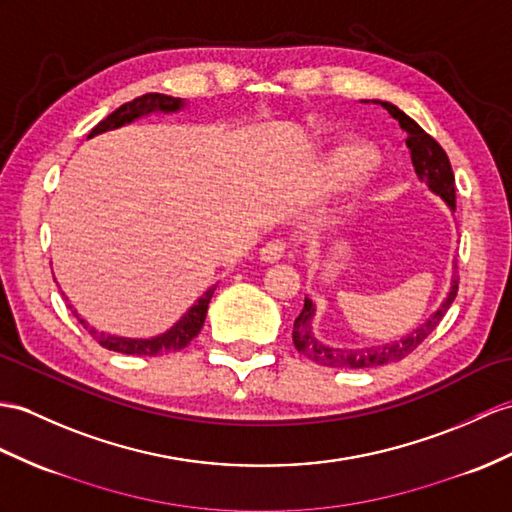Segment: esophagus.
Instances as JSON below:
<instances>
[{
  "instance_id": "esophagus-1",
  "label": "esophagus",
  "mask_w": 512,
  "mask_h": 512,
  "mask_svg": "<svg viewBox=\"0 0 512 512\" xmlns=\"http://www.w3.org/2000/svg\"><path fill=\"white\" fill-rule=\"evenodd\" d=\"M284 254H286V243L280 239H273L260 249V260H263V263H278Z\"/></svg>"
}]
</instances>
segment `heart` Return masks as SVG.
Wrapping results in <instances>:
<instances>
[{
	"mask_svg": "<svg viewBox=\"0 0 512 512\" xmlns=\"http://www.w3.org/2000/svg\"><path fill=\"white\" fill-rule=\"evenodd\" d=\"M376 162V152L363 143H339L330 147L313 167L299 178V189L310 197L343 191Z\"/></svg>",
	"mask_w": 512,
	"mask_h": 512,
	"instance_id": "heart-1",
	"label": "heart"
}]
</instances>
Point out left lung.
<instances>
[{
  "label": "left lung",
  "instance_id": "left-lung-1",
  "mask_svg": "<svg viewBox=\"0 0 512 512\" xmlns=\"http://www.w3.org/2000/svg\"><path fill=\"white\" fill-rule=\"evenodd\" d=\"M373 104H380L406 132V147L410 152V160H413L417 178L426 184L434 195H439L447 206L456 210L454 171L450 165V158H447V154L443 152V147L436 143L415 119H410L404 110L393 106L391 102L373 99ZM456 293H458V276H454L450 293H447V297L443 299V304L436 308V313H432L419 328L406 334L400 341L371 345V347H332L328 343H323L321 339H317L313 332L315 304L310 302L308 297H304L302 313L297 315L293 323L295 350L299 354H304L306 358L315 360L317 365L332 367V369H371L386 363H395V360H402L410 352H415L417 347L428 339V334H432V330L439 326V321L445 317L447 308L452 306Z\"/></svg>",
  "mask_w": 512,
  "mask_h": 512
}]
</instances>
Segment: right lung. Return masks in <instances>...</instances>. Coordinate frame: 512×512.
I'll use <instances>...</instances> for the list:
<instances>
[{
    "mask_svg": "<svg viewBox=\"0 0 512 512\" xmlns=\"http://www.w3.org/2000/svg\"><path fill=\"white\" fill-rule=\"evenodd\" d=\"M184 106H186L184 99H180V97H169V95H162V93L141 95V97L132 99V102L119 106L104 121H99L97 126L91 130L89 139H93V136L102 134V132L128 126V123H132L136 119H141L145 115H152V112H165V115H169V112H178ZM215 289H217V284L210 286V289L202 297H199L197 302L189 310H186V313L176 323H173V326L167 332L152 336V339H128V336H115V334L97 332L84 319L78 317L76 310H73V315L80 319L82 326L89 330L93 339H97L99 345L106 347V350L119 352V354H130V356H158V354H167V352H180L195 339L199 330H202L206 313H208L210 297H213ZM62 295H65V293H62ZM67 302H69V299H67ZM69 308H73V306L69 304Z\"/></svg>",
    "mask_w": 512,
    "mask_h": 512,
    "instance_id": "obj_1",
    "label": "right lung"
}]
</instances>
